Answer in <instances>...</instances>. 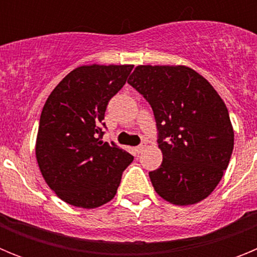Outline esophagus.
Masks as SVG:
<instances>
[{
  "label": "esophagus",
  "mask_w": 257,
  "mask_h": 257,
  "mask_svg": "<svg viewBox=\"0 0 257 257\" xmlns=\"http://www.w3.org/2000/svg\"><path fill=\"white\" fill-rule=\"evenodd\" d=\"M144 149H145V145L142 144V145H139V147H136L135 152H136V153H142V152L144 151Z\"/></svg>",
  "instance_id": "1"
}]
</instances>
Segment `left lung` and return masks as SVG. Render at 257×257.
<instances>
[{"mask_svg": "<svg viewBox=\"0 0 257 257\" xmlns=\"http://www.w3.org/2000/svg\"><path fill=\"white\" fill-rule=\"evenodd\" d=\"M127 82L147 99L156 118L163 160L149 178L157 194L176 206L207 198L221 180L234 145L220 95L185 65H138Z\"/></svg>", "mask_w": 257, "mask_h": 257, "instance_id": "obj_1", "label": "left lung"}]
</instances>
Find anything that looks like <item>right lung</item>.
<instances>
[{
    "mask_svg": "<svg viewBox=\"0 0 257 257\" xmlns=\"http://www.w3.org/2000/svg\"><path fill=\"white\" fill-rule=\"evenodd\" d=\"M134 65H82L47 97L38 126L36 158L45 181L68 205L96 208L114 198L134 157L101 140L108 101Z\"/></svg>",
    "mask_w": 257,
    "mask_h": 257,
    "instance_id": "1",
    "label": "right lung"
}]
</instances>
